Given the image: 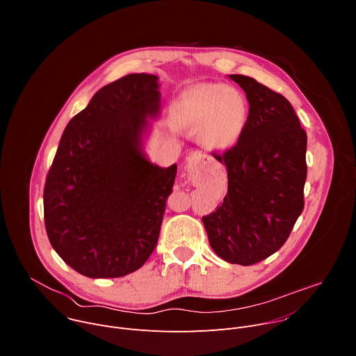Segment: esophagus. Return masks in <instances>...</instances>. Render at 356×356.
<instances>
[{
    "label": "esophagus",
    "mask_w": 356,
    "mask_h": 356,
    "mask_svg": "<svg viewBox=\"0 0 356 356\" xmlns=\"http://www.w3.org/2000/svg\"><path fill=\"white\" fill-rule=\"evenodd\" d=\"M210 161V156H207L206 154H202V152H195V154H191L187 158V173L190 177H194L202 165H206Z\"/></svg>",
    "instance_id": "obj_1"
}]
</instances>
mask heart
<instances>
[{"instance_id":"obj_1","label":"heart","mask_w":356,"mask_h":356,"mask_svg":"<svg viewBox=\"0 0 356 356\" xmlns=\"http://www.w3.org/2000/svg\"><path fill=\"white\" fill-rule=\"evenodd\" d=\"M188 125L201 131L204 143L229 147L241 138L248 121V103L242 92L220 83L198 84L181 99Z\"/></svg>"}]
</instances>
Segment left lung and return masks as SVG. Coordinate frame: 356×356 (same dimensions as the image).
<instances>
[{"label":"left lung","mask_w":356,"mask_h":356,"mask_svg":"<svg viewBox=\"0 0 356 356\" xmlns=\"http://www.w3.org/2000/svg\"><path fill=\"white\" fill-rule=\"evenodd\" d=\"M229 79L245 91L249 115L236 145L214 155L227 166L228 193L202 224L221 259L249 266L283 246L304 209L307 134L282 94L248 76Z\"/></svg>","instance_id":"left-lung-1"}]
</instances>
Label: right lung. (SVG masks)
I'll return each mask as SVG.
<instances>
[{"instance_id":"add662e5","label":"right lung","mask_w":356,"mask_h":356,"mask_svg":"<svg viewBox=\"0 0 356 356\" xmlns=\"http://www.w3.org/2000/svg\"><path fill=\"white\" fill-rule=\"evenodd\" d=\"M158 76L135 73L99 88L67 124L43 190L47 238L91 279L138 270L154 252L177 165L143 150L161 113Z\"/></svg>"}]
</instances>
